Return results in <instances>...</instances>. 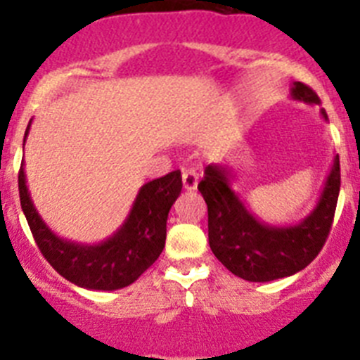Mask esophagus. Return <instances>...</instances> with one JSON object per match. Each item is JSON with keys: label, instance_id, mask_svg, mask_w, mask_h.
Segmentation results:
<instances>
[{"label": "esophagus", "instance_id": "34e87169", "mask_svg": "<svg viewBox=\"0 0 360 360\" xmlns=\"http://www.w3.org/2000/svg\"><path fill=\"white\" fill-rule=\"evenodd\" d=\"M182 184L186 191H195L198 186V173L195 169H184Z\"/></svg>", "mask_w": 360, "mask_h": 360}]
</instances>
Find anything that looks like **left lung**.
<instances>
[{"label": "left lung", "instance_id": "obj_1", "mask_svg": "<svg viewBox=\"0 0 360 360\" xmlns=\"http://www.w3.org/2000/svg\"><path fill=\"white\" fill-rule=\"evenodd\" d=\"M290 97L307 104H321L316 91L303 82H294ZM321 115L328 120L323 108ZM231 178L227 165L211 164L198 184L207 203L209 245L219 262L234 276L254 283L288 278L310 265L332 229L341 189L339 155L333 157L319 202L295 225H269L257 219L234 193Z\"/></svg>", "mask_w": 360, "mask_h": 360}]
</instances>
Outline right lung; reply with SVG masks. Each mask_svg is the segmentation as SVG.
<instances>
[{"instance_id": "add662e5", "label": "right lung", "mask_w": 360, "mask_h": 360, "mask_svg": "<svg viewBox=\"0 0 360 360\" xmlns=\"http://www.w3.org/2000/svg\"><path fill=\"white\" fill-rule=\"evenodd\" d=\"M30 124L32 120L25 141ZM18 184L21 209L44 259L77 287L119 290L141 278L164 250L167 214L182 191V174L173 171L144 184L124 224L110 238L95 245L65 240L44 224L28 193L25 162H21Z\"/></svg>"}]
</instances>
